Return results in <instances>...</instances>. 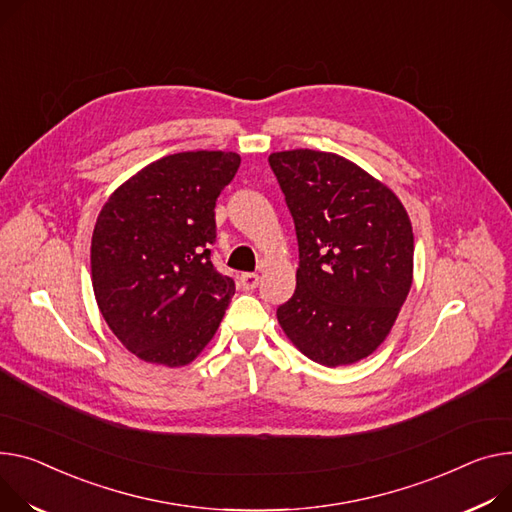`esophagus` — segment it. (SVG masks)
Returning a JSON list of instances; mask_svg holds the SVG:
<instances>
[{"mask_svg":"<svg viewBox=\"0 0 512 512\" xmlns=\"http://www.w3.org/2000/svg\"><path fill=\"white\" fill-rule=\"evenodd\" d=\"M238 282H241L243 290H255L259 286V276L257 274H243L241 278H238Z\"/></svg>","mask_w":512,"mask_h":512,"instance_id":"1","label":"esophagus"}]
</instances>
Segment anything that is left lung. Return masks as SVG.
<instances>
[{
    "instance_id": "8db88e82",
    "label": "left lung",
    "mask_w": 512,
    "mask_h": 512,
    "mask_svg": "<svg viewBox=\"0 0 512 512\" xmlns=\"http://www.w3.org/2000/svg\"><path fill=\"white\" fill-rule=\"evenodd\" d=\"M294 218L300 265L278 309L313 362L348 366L377 350L410 294L414 232L401 199L356 162L309 148L269 154Z\"/></svg>"
}]
</instances>
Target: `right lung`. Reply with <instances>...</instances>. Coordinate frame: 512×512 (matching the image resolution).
Wrapping results in <instances>:
<instances>
[{"label": "right lung", "instance_id": "obj_1", "mask_svg": "<svg viewBox=\"0 0 512 512\" xmlns=\"http://www.w3.org/2000/svg\"><path fill=\"white\" fill-rule=\"evenodd\" d=\"M241 156H164L119 185L90 245L96 304L119 342L144 362L191 364L216 335L234 282L212 263L214 208Z\"/></svg>", "mask_w": 512, "mask_h": 512}]
</instances>
